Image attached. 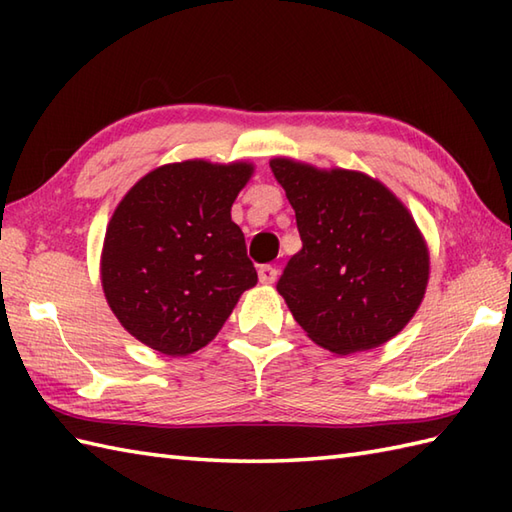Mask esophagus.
I'll use <instances>...</instances> for the list:
<instances>
[{
  "label": "esophagus",
  "instance_id": "1",
  "mask_svg": "<svg viewBox=\"0 0 512 512\" xmlns=\"http://www.w3.org/2000/svg\"><path fill=\"white\" fill-rule=\"evenodd\" d=\"M257 275H259V281H262V284L270 286V284H275V281H277V277H279V270H277L275 266L266 264V266H259Z\"/></svg>",
  "mask_w": 512,
  "mask_h": 512
}]
</instances>
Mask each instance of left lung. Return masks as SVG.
Here are the masks:
<instances>
[{
	"label": "left lung",
	"instance_id": "obj_1",
	"mask_svg": "<svg viewBox=\"0 0 512 512\" xmlns=\"http://www.w3.org/2000/svg\"><path fill=\"white\" fill-rule=\"evenodd\" d=\"M270 169L303 244L277 284L292 317L341 356L394 339L429 284V248L407 206L361 171L286 156L270 160Z\"/></svg>",
	"mask_w": 512,
	"mask_h": 512
}]
</instances>
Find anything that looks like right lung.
<instances>
[{"label": "right lung", "instance_id": "add662e5", "mask_svg": "<svg viewBox=\"0 0 512 512\" xmlns=\"http://www.w3.org/2000/svg\"><path fill=\"white\" fill-rule=\"evenodd\" d=\"M253 162L182 160L156 167L118 202L101 253V286L123 328L151 350L209 345L257 284L231 206Z\"/></svg>", "mask_w": 512, "mask_h": 512}]
</instances>
